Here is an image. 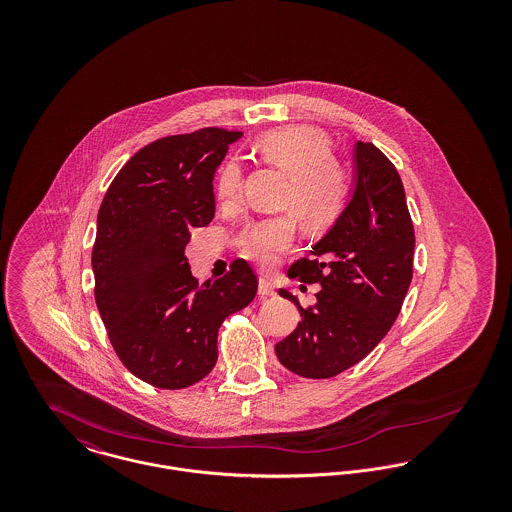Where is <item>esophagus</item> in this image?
I'll use <instances>...</instances> for the list:
<instances>
[{
	"mask_svg": "<svg viewBox=\"0 0 512 512\" xmlns=\"http://www.w3.org/2000/svg\"><path fill=\"white\" fill-rule=\"evenodd\" d=\"M259 295H261V297L274 295V286H272V282L267 280V278H259Z\"/></svg>",
	"mask_w": 512,
	"mask_h": 512,
	"instance_id": "34e87169",
	"label": "esophagus"
}]
</instances>
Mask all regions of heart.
<instances>
[{
    "label": "heart",
    "mask_w": 512,
    "mask_h": 512,
    "mask_svg": "<svg viewBox=\"0 0 512 512\" xmlns=\"http://www.w3.org/2000/svg\"><path fill=\"white\" fill-rule=\"evenodd\" d=\"M255 149L267 163L288 174L282 203L292 207L307 228L320 230L336 220L347 199V176L332 157L324 132L311 126H284L263 134ZM242 182V165L236 159L226 161L217 176V197L234 201L242 192ZM293 240L292 217H268L245 226L238 251L245 259L268 267L292 247Z\"/></svg>",
    "instance_id": "1"
}]
</instances>
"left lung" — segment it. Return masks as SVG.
<instances>
[{
  "label": "left lung",
  "mask_w": 512,
  "mask_h": 512,
  "mask_svg": "<svg viewBox=\"0 0 512 512\" xmlns=\"http://www.w3.org/2000/svg\"><path fill=\"white\" fill-rule=\"evenodd\" d=\"M353 192L332 228L288 276L318 284L317 303L276 343L278 361L303 378H332L384 340L413 280L414 228L399 172L368 142L353 151Z\"/></svg>",
  "instance_id": "left-lung-1"
}]
</instances>
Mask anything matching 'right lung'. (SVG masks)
Returning <instances> with one entry per match:
<instances>
[{"instance_id":"right-lung-1","label":"right lung","mask_w":512,"mask_h":512,"mask_svg":"<svg viewBox=\"0 0 512 512\" xmlns=\"http://www.w3.org/2000/svg\"><path fill=\"white\" fill-rule=\"evenodd\" d=\"M240 138L201 128L155 140L128 159L101 201L92 249L99 315L122 365L155 388L205 378L219 357L222 320L257 293L244 259L199 286L184 257L190 228L215 217V171Z\"/></svg>"}]
</instances>
